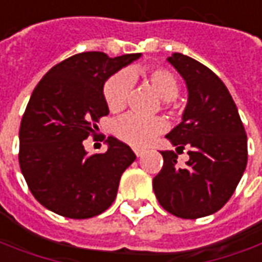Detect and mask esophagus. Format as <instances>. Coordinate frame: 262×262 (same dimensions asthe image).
Here are the masks:
<instances>
[{"mask_svg": "<svg viewBox=\"0 0 262 262\" xmlns=\"http://www.w3.org/2000/svg\"><path fill=\"white\" fill-rule=\"evenodd\" d=\"M133 152H135V155H136V156H142V154H143V149H139V147H135V149H133Z\"/></svg>", "mask_w": 262, "mask_h": 262, "instance_id": "34e87169", "label": "esophagus"}]
</instances>
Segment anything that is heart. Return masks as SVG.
<instances>
[{
	"mask_svg": "<svg viewBox=\"0 0 262 262\" xmlns=\"http://www.w3.org/2000/svg\"><path fill=\"white\" fill-rule=\"evenodd\" d=\"M158 94L166 104H170L179 90L176 77L166 69H152L143 73ZM135 73H117L106 81L103 96L110 112H119L126 106V99L132 87V77ZM165 122L161 117H140L138 115H126L117 119L113 124V132L117 139L135 147H142L150 143L159 133L165 130Z\"/></svg>",
	"mask_w": 262,
	"mask_h": 262,
	"instance_id": "obj_1",
	"label": "heart"
}]
</instances>
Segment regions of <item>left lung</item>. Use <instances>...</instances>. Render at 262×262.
I'll return each mask as SVG.
<instances>
[{
  "label": "left lung",
  "instance_id": "1",
  "mask_svg": "<svg viewBox=\"0 0 262 262\" xmlns=\"http://www.w3.org/2000/svg\"><path fill=\"white\" fill-rule=\"evenodd\" d=\"M168 61L188 87L182 122L166 135L189 161L179 168L178 155L163 150V166L154 191L163 209L183 220L220 211L232 196L247 168V133L238 108L222 80L191 57L173 53Z\"/></svg>",
  "mask_w": 262,
  "mask_h": 262
}]
</instances>
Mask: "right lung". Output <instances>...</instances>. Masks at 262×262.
Segmentation results:
<instances>
[{"label":"right lung","instance_id":"1","mask_svg":"<svg viewBox=\"0 0 262 262\" xmlns=\"http://www.w3.org/2000/svg\"><path fill=\"white\" fill-rule=\"evenodd\" d=\"M140 56L80 53L56 64L34 89L19 126L18 161L34 198L50 211L86 220L113 204L136 155L112 136L104 154L89 155L83 140L108 115L106 80Z\"/></svg>","mask_w":262,"mask_h":262}]
</instances>
